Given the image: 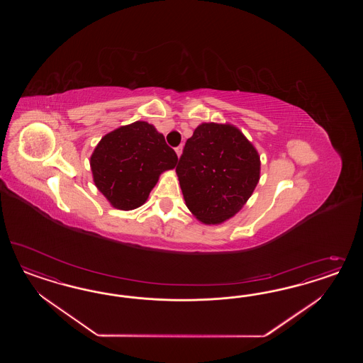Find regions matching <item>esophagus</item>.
I'll list each match as a JSON object with an SVG mask.
<instances>
[{
  "mask_svg": "<svg viewBox=\"0 0 363 363\" xmlns=\"http://www.w3.org/2000/svg\"><path fill=\"white\" fill-rule=\"evenodd\" d=\"M174 150H176L177 155H178V157H179V155H181V153H182V145H179V146H177V147H176V149H174Z\"/></svg>",
  "mask_w": 363,
  "mask_h": 363,
  "instance_id": "obj_1",
  "label": "esophagus"
}]
</instances>
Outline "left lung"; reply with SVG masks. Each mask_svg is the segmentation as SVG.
I'll list each match as a JSON object with an SVG mask.
<instances>
[{"instance_id":"left-lung-1","label":"left lung","mask_w":363,"mask_h":363,"mask_svg":"<svg viewBox=\"0 0 363 363\" xmlns=\"http://www.w3.org/2000/svg\"><path fill=\"white\" fill-rule=\"evenodd\" d=\"M259 155L237 128L202 123L187 140L176 167L189 210L203 223L233 217L259 181Z\"/></svg>"}]
</instances>
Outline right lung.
I'll list each match as a JSON object with an SVG mask.
<instances>
[{"mask_svg": "<svg viewBox=\"0 0 363 363\" xmlns=\"http://www.w3.org/2000/svg\"><path fill=\"white\" fill-rule=\"evenodd\" d=\"M176 152L153 125L137 121L106 134L90 157L94 184L121 210L141 206L158 177L176 166Z\"/></svg>", "mask_w": 363, "mask_h": 363, "instance_id": "right-lung-1", "label": "right lung"}]
</instances>
